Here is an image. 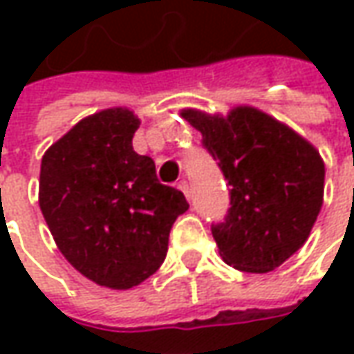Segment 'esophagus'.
Returning <instances> with one entry per match:
<instances>
[{"label":"esophagus","mask_w":354,"mask_h":354,"mask_svg":"<svg viewBox=\"0 0 354 354\" xmlns=\"http://www.w3.org/2000/svg\"><path fill=\"white\" fill-rule=\"evenodd\" d=\"M179 189H181L183 193H185V196H187V198H193V189H191V185H189V181H181V183H179Z\"/></svg>","instance_id":"1"}]
</instances>
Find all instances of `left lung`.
Returning a JSON list of instances; mask_svg holds the SVG:
<instances>
[{"label":"left lung","mask_w":354,"mask_h":354,"mask_svg":"<svg viewBox=\"0 0 354 354\" xmlns=\"http://www.w3.org/2000/svg\"><path fill=\"white\" fill-rule=\"evenodd\" d=\"M183 116L218 161L230 208L212 224L222 259L245 272H269L304 245L324 201L326 167L314 146L251 106L227 118L198 111Z\"/></svg>","instance_id":"1"}]
</instances>
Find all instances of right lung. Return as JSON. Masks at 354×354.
I'll use <instances>...</instances> for the list:
<instances>
[{
    "label": "right lung",
    "mask_w": 354,
    "mask_h": 354,
    "mask_svg": "<svg viewBox=\"0 0 354 354\" xmlns=\"http://www.w3.org/2000/svg\"><path fill=\"white\" fill-rule=\"evenodd\" d=\"M138 127L127 109H106L77 122L40 163V210L62 255L116 290L160 269L189 208L179 189L161 185L153 160L134 151Z\"/></svg>",
    "instance_id": "obj_1"
}]
</instances>
